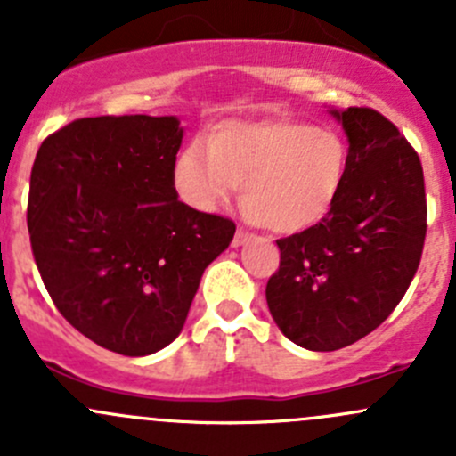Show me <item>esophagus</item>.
<instances>
[{"instance_id":"esophagus-1","label":"esophagus","mask_w":456,"mask_h":456,"mask_svg":"<svg viewBox=\"0 0 456 456\" xmlns=\"http://www.w3.org/2000/svg\"><path fill=\"white\" fill-rule=\"evenodd\" d=\"M247 240H251V233L245 232V229H236V233H233L232 245L233 247H240V245H245Z\"/></svg>"}]
</instances>
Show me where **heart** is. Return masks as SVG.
I'll return each instance as SVG.
<instances>
[{
	"mask_svg": "<svg viewBox=\"0 0 456 456\" xmlns=\"http://www.w3.org/2000/svg\"><path fill=\"white\" fill-rule=\"evenodd\" d=\"M348 174V147L330 127L289 117L211 127L200 145L174 160V185L194 209L211 211L240 183L249 218L275 233L315 227L338 202Z\"/></svg>",
	"mask_w": 456,
	"mask_h": 456,
	"instance_id": "heart-1",
	"label": "heart"
}]
</instances>
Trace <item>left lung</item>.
<instances>
[{
    "instance_id": "1",
    "label": "left lung",
    "mask_w": 456,
    "mask_h": 456,
    "mask_svg": "<svg viewBox=\"0 0 456 456\" xmlns=\"http://www.w3.org/2000/svg\"><path fill=\"white\" fill-rule=\"evenodd\" d=\"M348 136V174L322 223L280 238L266 282L275 324L297 346L338 351L395 311L424 251V169L397 126L372 108L333 110Z\"/></svg>"
}]
</instances>
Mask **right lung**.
I'll use <instances>...</instances> for the list:
<instances>
[{
    "instance_id": "right-lung-1",
    "label": "right lung",
    "mask_w": 456,
    "mask_h": 456,
    "mask_svg": "<svg viewBox=\"0 0 456 456\" xmlns=\"http://www.w3.org/2000/svg\"><path fill=\"white\" fill-rule=\"evenodd\" d=\"M174 117L77 118L41 142L28 233L59 314L108 351L142 357L178 338L233 220L178 200Z\"/></svg>"
}]
</instances>
